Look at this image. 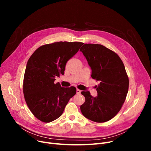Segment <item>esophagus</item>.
Returning <instances> with one entry per match:
<instances>
[{
	"mask_svg": "<svg viewBox=\"0 0 151 151\" xmlns=\"http://www.w3.org/2000/svg\"><path fill=\"white\" fill-rule=\"evenodd\" d=\"M81 92V91H80V89H76V93L77 94H80Z\"/></svg>",
	"mask_w": 151,
	"mask_h": 151,
	"instance_id": "esophagus-1",
	"label": "esophagus"
}]
</instances>
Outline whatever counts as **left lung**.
<instances>
[{
	"mask_svg": "<svg viewBox=\"0 0 151 151\" xmlns=\"http://www.w3.org/2000/svg\"><path fill=\"white\" fill-rule=\"evenodd\" d=\"M92 70L91 76L100 81L97 96L83 91L85 102L81 105L83 115L96 122H105L119 111L129 91V81L119 55L99 44H84L80 49Z\"/></svg>",
	"mask_w": 151,
	"mask_h": 151,
	"instance_id": "obj_1",
	"label": "left lung"
}]
</instances>
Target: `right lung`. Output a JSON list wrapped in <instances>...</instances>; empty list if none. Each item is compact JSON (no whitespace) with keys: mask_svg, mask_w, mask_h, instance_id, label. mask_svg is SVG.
<instances>
[{"mask_svg":"<svg viewBox=\"0 0 151 151\" xmlns=\"http://www.w3.org/2000/svg\"><path fill=\"white\" fill-rule=\"evenodd\" d=\"M59 42L39 47L29 59L24 76L23 92L32 114L44 122H50L63 113L69 100L76 93L73 86L55 84V76L64 75L67 61L83 45Z\"/></svg>","mask_w":151,"mask_h":151,"instance_id":"1","label":"right lung"}]
</instances>
